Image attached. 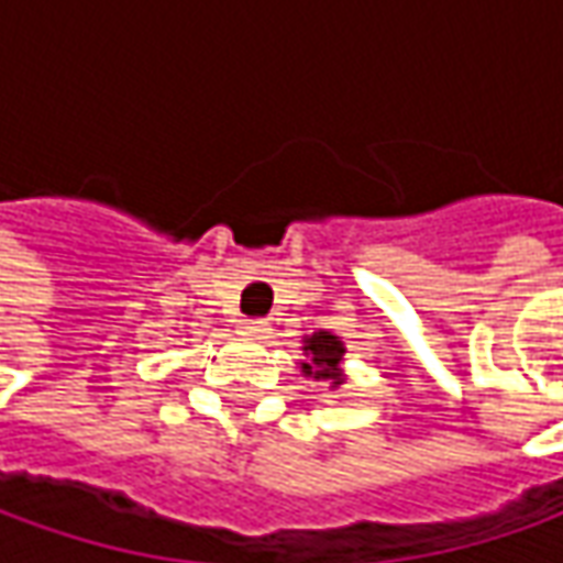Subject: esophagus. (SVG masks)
Masks as SVG:
<instances>
[{
    "instance_id": "esophagus-1",
    "label": "esophagus",
    "mask_w": 563,
    "mask_h": 563,
    "mask_svg": "<svg viewBox=\"0 0 563 563\" xmlns=\"http://www.w3.org/2000/svg\"><path fill=\"white\" fill-rule=\"evenodd\" d=\"M238 332L244 338H266L269 335V322H266V319H244V322L238 325Z\"/></svg>"
}]
</instances>
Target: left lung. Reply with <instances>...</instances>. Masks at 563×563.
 Masks as SVG:
<instances>
[{"label":"left lung","instance_id":"obj_1","mask_svg":"<svg viewBox=\"0 0 563 563\" xmlns=\"http://www.w3.org/2000/svg\"><path fill=\"white\" fill-rule=\"evenodd\" d=\"M303 354L307 363H300V373L313 382H325L329 388H338L344 382L341 373V360H344V344L332 332H316L303 338Z\"/></svg>","mask_w":563,"mask_h":563}]
</instances>
